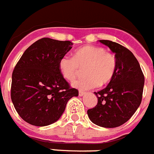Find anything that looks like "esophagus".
Masks as SVG:
<instances>
[{"instance_id":"1","label":"esophagus","mask_w":154,"mask_h":154,"mask_svg":"<svg viewBox=\"0 0 154 154\" xmlns=\"http://www.w3.org/2000/svg\"><path fill=\"white\" fill-rule=\"evenodd\" d=\"M85 94H86V92H82V91L79 92V95L80 97H82V96H84Z\"/></svg>"}]
</instances>
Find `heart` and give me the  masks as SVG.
I'll use <instances>...</instances> for the list:
<instances>
[{"label": "heart", "mask_w": 154, "mask_h": 154, "mask_svg": "<svg viewBox=\"0 0 154 154\" xmlns=\"http://www.w3.org/2000/svg\"><path fill=\"white\" fill-rule=\"evenodd\" d=\"M117 59L113 54L103 47L85 46L76 50L73 57L64 55L59 61V69L63 77L73 82L81 68H85L82 78L73 83V86L86 90L103 86L110 82L117 72Z\"/></svg>", "instance_id": "b5f03b06"}]
</instances>
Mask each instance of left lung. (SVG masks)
<instances>
[{"label": "left lung", "mask_w": 154, "mask_h": 154, "mask_svg": "<svg viewBox=\"0 0 154 154\" xmlns=\"http://www.w3.org/2000/svg\"><path fill=\"white\" fill-rule=\"evenodd\" d=\"M115 54L117 72L106 88L95 92V107L87 111L91 122L103 128H115L129 120L140 107L144 75L140 63L126 47L111 40H100Z\"/></svg>", "instance_id": "left-lung-1"}]
</instances>
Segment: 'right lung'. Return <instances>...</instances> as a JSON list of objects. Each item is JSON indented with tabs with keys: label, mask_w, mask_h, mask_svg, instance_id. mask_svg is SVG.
Listing matches in <instances>:
<instances>
[{
	"label": "right lung",
	"mask_w": 154,
	"mask_h": 154,
	"mask_svg": "<svg viewBox=\"0 0 154 154\" xmlns=\"http://www.w3.org/2000/svg\"><path fill=\"white\" fill-rule=\"evenodd\" d=\"M71 41L42 38L29 47L12 72L11 98L19 116L29 124L46 126L58 120L68 101L78 97L59 69L72 49Z\"/></svg>",
	"instance_id": "add662e5"
}]
</instances>
